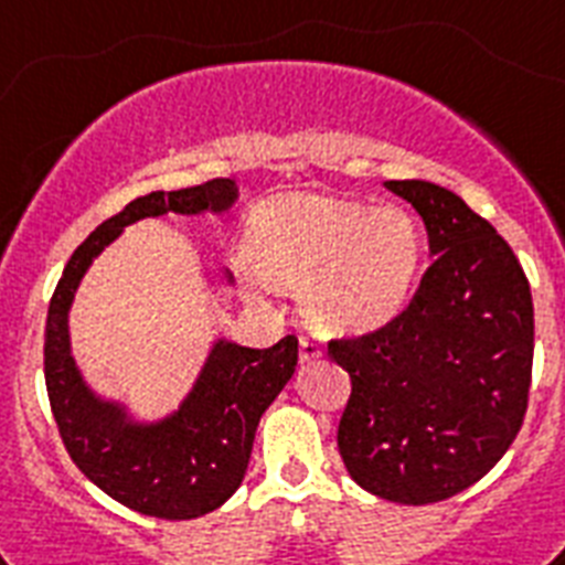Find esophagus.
Listing matches in <instances>:
<instances>
[{"label":"esophagus","instance_id":"obj_1","mask_svg":"<svg viewBox=\"0 0 565 565\" xmlns=\"http://www.w3.org/2000/svg\"><path fill=\"white\" fill-rule=\"evenodd\" d=\"M298 347H301V361H312V358H318L323 352L321 341H318V338H310V335L298 338Z\"/></svg>","mask_w":565,"mask_h":565}]
</instances>
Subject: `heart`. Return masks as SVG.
Masks as SVG:
<instances>
[{
	"mask_svg": "<svg viewBox=\"0 0 565 565\" xmlns=\"http://www.w3.org/2000/svg\"><path fill=\"white\" fill-rule=\"evenodd\" d=\"M253 255L267 281L301 289L316 327L370 332L409 301L424 264V230L398 204L292 195L262 215Z\"/></svg>",
	"mask_w": 565,
	"mask_h": 565,
	"instance_id": "b5f03b06",
	"label": "heart"
}]
</instances>
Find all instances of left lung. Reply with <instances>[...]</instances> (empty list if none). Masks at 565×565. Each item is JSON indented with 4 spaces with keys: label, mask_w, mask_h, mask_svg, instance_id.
<instances>
[{
    "label": "left lung",
    "mask_w": 565,
    "mask_h": 565,
    "mask_svg": "<svg viewBox=\"0 0 565 565\" xmlns=\"http://www.w3.org/2000/svg\"><path fill=\"white\" fill-rule=\"evenodd\" d=\"M386 188L420 213L435 262L390 323L327 343L352 381L338 449L358 487L424 507L478 483L518 438L534 310L518 255L463 199L418 179Z\"/></svg>",
    "instance_id": "8db88e82"
}]
</instances>
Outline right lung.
Returning <instances> with one entry per match:
<instances>
[{"label": "right lung", "mask_w": 565, "mask_h": 565, "mask_svg": "<svg viewBox=\"0 0 565 565\" xmlns=\"http://www.w3.org/2000/svg\"><path fill=\"white\" fill-rule=\"evenodd\" d=\"M235 195L233 179H213L134 199L78 244L47 307L45 384L62 444L102 492L150 518H201L242 487L258 420L296 372L298 338H281L269 350L218 341L173 418L134 426L125 424L119 406L93 398L78 375L67 341V310L85 269L127 224L164 213H222Z\"/></svg>", "instance_id": "1"}]
</instances>
